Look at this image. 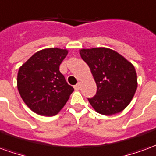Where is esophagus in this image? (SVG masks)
<instances>
[{"label":"esophagus","instance_id":"1","mask_svg":"<svg viewBox=\"0 0 156 156\" xmlns=\"http://www.w3.org/2000/svg\"><path fill=\"white\" fill-rule=\"evenodd\" d=\"M80 88H81V83H78V84H76L74 86V88L76 89V90H78V89H80Z\"/></svg>","mask_w":156,"mask_h":156}]
</instances>
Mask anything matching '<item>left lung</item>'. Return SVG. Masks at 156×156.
<instances>
[{
    "mask_svg": "<svg viewBox=\"0 0 156 156\" xmlns=\"http://www.w3.org/2000/svg\"><path fill=\"white\" fill-rule=\"evenodd\" d=\"M97 84V93L88 98L95 111L104 115L119 113L127 107L137 89L134 65L117 51L106 48L81 49Z\"/></svg>",
    "mask_w": 156,
    "mask_h": 156,
    "instance_id": "8db88e82",
    "label": "left lung"
}]
</instances>
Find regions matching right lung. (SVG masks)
Here are the masks:
<instances>
[{
	"label": "right lung",
	"mask_w": 156,
	"mask_h": 156,
	"mask_svg": "<svg viewBox=\"0 0 156 156\" xmlns=\"http://www.w3.org/2000/svg\"><path fill=\"white\" fill-rule=\"evenodd\" d=\"M68 52L67 49L58 48L42 49L19 68V94L36 114L42 116L57 115L74 90L59 71V66Z\"/></svg>",
	"instance_id": "obj_1"
}]
</instances>
